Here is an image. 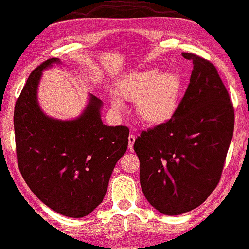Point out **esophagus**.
I'll use <instances>...</instances> for the list:
<instances>
[{
  "label": "esophagus",
  "instance_id": "obj_1",
  "mask_svg": "<svg viewBox=\"0 0 249 249\" xmlns=\"http://www.w3.org/2000/svg\"><path fill=\"white\" fill-rule=\"evenodd\" d=\"M134 142H135V135L131 134L128 136V148L129 150H132L133 148V144H134Z\"/></svg>",
  "mask_w": 249,
  "mask_h": 249
}]
</instances>
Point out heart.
<instances>
[{"mask_svg": "<svg viewBox=\"0 0 249 249\" xmlns=\"http://www.w3.org/2000/svg\"><path fill=\"white\" fill-rule=\"evenodd\" d=\"M180 92L179 77L171 72L145 70L126 76L121 80L118 94L127 101H137V113L148 124H162L171 118L178 108ZM116 109L123 108V102L113 96Z\"/></svg>", "mask_w": 249, "mask_h": 249, "instance_id": "heart-1", "label": "heart"}]
</instances>
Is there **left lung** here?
<instances>
[{"label":"left lung","mask_w":249,"mask_h":249,"mask_svg":"<svg viewBox=\"0 0 249 249\" xmlns=\"http://www.w3.org/2000/svg\"><path fill=\"white\" fill-rule=\"evenodd\" d=\"M190 83L173 116L141 132L134 143L141 188L160 213L195 209L219 183L231 145L235 113L213 62L195 53Z\"/></svg>","instance_id":"1"}]
</instances>
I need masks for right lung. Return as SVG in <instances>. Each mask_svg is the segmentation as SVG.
<instances>
[{
	"mask_svg": "<svg viewBox=\"0 0 249 249\" xmlns=\"http://www.w3.org/2000/svg\"><path fill=\"white\" fill-rule=\"evenodd\" d=\"M59 59H48L30 73L14 107L18 170L44 205L67 217L87 216L103 201L116 162L128 144L127 126L101 120V99L90 95L75 121L46 116L36 102L41 71Z\"/></svg>",
	"mask_w": 249,
	"mask_h": 249,
	"instance_id": "right-lung-1",
	"label": "right lung"
}]
</instances>
